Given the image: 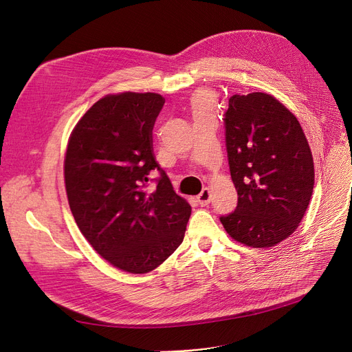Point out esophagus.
<instances>
[{
  "instance_id": "obj_1",
  "label": "esophagus",
  "mask_w": 352,
  "mask_h": 352,
  "mask_svg": "<svg viewBox=\"0 0 352 352\" xmlns=\"http://www.w3.org/2000/svg\"><path fill=\"white\" fill-rule=\"evenodd\" d=\"M196 201H198V204H199L201 206L208 205V204L210 202V192H209V189L205 188L198 196H196Z\"/></svg>"
}]
</instances>
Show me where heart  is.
<instances>
[{
    "mask_svg": "<svg viewBox=\"0 0 352 352\" xmlns=\"http://www.w3.org/2000/svg\"><path fill=\"white\" fill-rule=\"evenodd\" d=\"M192 109L195 117L210 114V98L206 94H198L192 100Z\"/></svg>",
    "mask_w": 352,
    "mask_h": 352,
    "instance_id": "b5f03b06",
    "label": "heart"
}]
</instances>
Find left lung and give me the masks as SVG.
Instances as JSON below:
<instances>
[{"instance_id":"left-lung-1","label":"left lung","mask_w":352,"mask_h":352,"mask_svg":"<svg viewBox=\"0 0 352 352\" xmlns=\"http://www.w3.org/2000/svg\"><path fill=\"white\" fill-rule=\"evenodd\" d=\"M223 125L238 204L219 219L235 241L273 247L299 227L311 202V147L298 118L264 92L232 95Z\"/></svg>"}]
</instances>
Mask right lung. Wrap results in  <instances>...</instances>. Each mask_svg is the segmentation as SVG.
Listing matches in <instances>:
<instances>
[{
    "mask_svg": "<svg viewBox=\"0 0 352 352\" xmlns=\"http://www.w3.org/2000/svg\"><path fill=\"white\" fill-rule=\"evenodd\" d=\"M163 104L153 92L101 98L76 124L65 157L67 201L80 232L102 258L134 274L173 254L192 212L153 154ZM153 170L161 177L148 191Z\"/></svg>",
    "mask_w": 352,
    "mask_h": 352,
    "instance_id": "1",
    "label": "right lung"
}]
</instances>
